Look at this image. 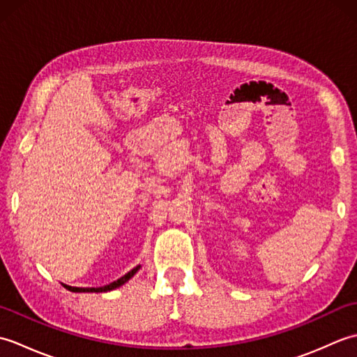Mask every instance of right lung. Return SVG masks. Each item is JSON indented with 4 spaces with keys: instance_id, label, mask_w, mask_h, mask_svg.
Wrapping results in <instances>:
<instances>
[{
    "instance_id": "obj_1",
    "label": "right lung",
    "mask_w": 357,
    "mask_h": 357,
    "mask_svg": "<svg viewBox=\"0 0 357 357\" xmlns=\"http://www.w3.org/2000/svg\"><path fill=\"white\" fill-rule=\"evenodd\" d=\"M141 268V265H138V267H135L133 270H130L127 273V275H124L123 278L116 279L115 282H112L109 285H104V287H98V288H79V287H70V285H64V288H67L69 291H73V293H104V291H110V290H115V288L124 285L128 279L133 278L136 275V271H138Z\"/></svg>"
}]
</instances>
